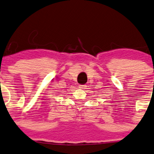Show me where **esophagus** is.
<instances>
[{"instance_id": "1", "label": "esophagus", "mask_w": 154, "mask_h": 154, "mask_svg": "<svg viewBox=\"0 0 154 154\" xmlns=\"http://www.w3.org/2000/svg\"><path fill=\"white\" fill-rule=\"evenodd\" d=\"M79 88H80V89H86L87 88V86H86V85H79Z\"/></svg>"}]
</instances>
